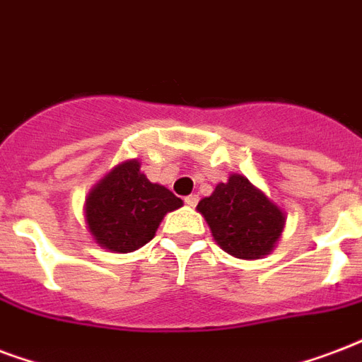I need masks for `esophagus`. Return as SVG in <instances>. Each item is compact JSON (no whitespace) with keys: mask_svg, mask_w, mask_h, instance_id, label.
<instances>
[{"mask_svg":"<svg viewBox=\"0 0 362 362\" xmlns=\"http://www.w3.org/2000/svg\"><path fill=\"white\" fill-rule=\"evenodd\" d=\"M197 201H199V197H197V195H187L186 199H184V203H186L187 206H195L197 205Z\"/></svg>","mask_w":362,"mask_h":362,"instance_id":"esophagus-1","label":"esophagus"}]
</instances>
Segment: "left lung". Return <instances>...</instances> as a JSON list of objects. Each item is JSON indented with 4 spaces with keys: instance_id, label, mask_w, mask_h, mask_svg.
Returning a JSON list of instances; mask_svg holds the SVG:
<instances>
[{
    "instance_id": "8db88e82",
    "label": "left lung",
    "mask_w": 362,
    "mask_h": 362,
    "mask_svg": "<svg viewBox=\"0 0 362 362\" xmlns=\"http://www.w3.org/2000/svg\"><path fill=\"white\" fill-rule=\"evenodd\" d=\"M197 211L211 226L214 241L241 260L272 252L285 226L279 206L243 175H231L226 184H218L211 197L199 201Z\"/></svg>"
}]
</instances>
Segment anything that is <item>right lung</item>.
Here are the masks:
<instances>
[{
  "instance_id": "right-lung-1",
  "label": "right lung",
  "mask_w": 362,
  "mask_h": 362,
  "mask_svg": "<svg viewBox=\"0 0 362 362\" xmlns=\"http://www.w3.org/2000/svg\"><path fill=\"white\" fill-rule=\"evenodd\" d=\"M182 199L140 173L136 159L121 163L89 193L87 224L96 243L112 252H131L144 247L167 212Z\"/></svg>"
}]
</instances>
